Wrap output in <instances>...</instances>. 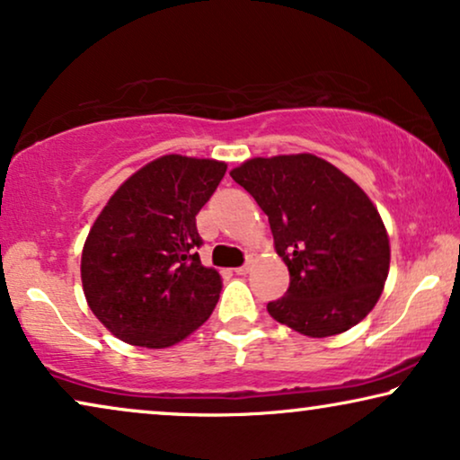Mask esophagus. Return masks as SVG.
I'll list each match as a JSON object with an SVG mask.
<instances>
[{"label": "esophagus", "mask_w": 460, "mask_h": 460, "mask_svg": "<svg viewBox=\"0 0 460 460\" xmlns=\"http://www.w3.org/2000/svg\"><path fill=\"white\" fill-rule=\"evenodd\" d=\"M247 272H249V263H244V266L234 268V274H236V276H244Z\"/></svg>", "instance_id": "esophagus-1"}]
</instances>
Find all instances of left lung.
Wrapping results in <instances>:
<instances>
[{"label":"left lung","instance_id":"1","mask_svg":"<svg viewBox=\"0 0 460 460\" xmlns=\"http://www.w3.org/2000/svg\"><path fill=\"white\" fill-rule=\"evenodd\" d=\"M230 175L268 216L291 276L270 316L307 337L367 318L389 272V238L362 188L314 155L251 159Z\"/></svg>","mask_w":460,"mask_h":460}]
</instances>
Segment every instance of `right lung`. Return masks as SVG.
Here are the masks:
<instances>
[{
    "label": "right lung",
    "mask_w": 460,
    "mask_h": 460,
    "mask_svg": "<svg viewBox=\"0 0 460 460\" xmlns=\"http://www.w3.org/2000/svg\"><path fill=\"white\" fill-rule=\"evenodd\" d=\"M226 163L161 156L136 172L93 222L81 255L87 304L125 343L161 349L197 331L222 291L200 263L197 213Z\"/></svg>",
    "instance_id": "right-lung-1"
}]
</instances>
